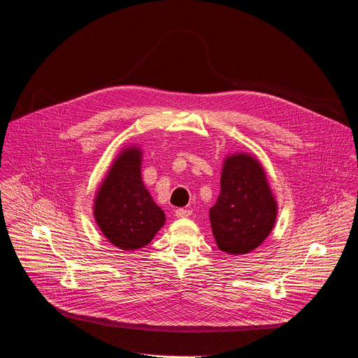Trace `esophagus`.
I'll return each mask as SVG.
<instances>
[{"mask_svg":"<svg viewBox=\"0 0 358 358\" xmlns=\"http://www.w3.org/2000/svg\"><path fill=\"white\" fill-rule=\"evenodd\" d=\"M191 215V210L189 209H184V208H178L176 210V216L177 217H188Z\"/></svg>","mask_w":358,"mask_h":358,"instance_id":"1","label":"esophagus"}]
</instances>
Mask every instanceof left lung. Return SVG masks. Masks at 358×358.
Returning a JSON list of instances; mask_svg holds the SVG:
<instances>
[{
	"label": "left lung",
	"mask_w": 358,
	"mask_h": 358,
	"mask_svg": "<svg viewBox=\"0 0 358 358\" xmlns=\"http://www.w3.org/2000/svg\"><path fill=\"white\" fill-rule=\"evenodd\" d=\"M277 209L259 160L248 153L227 156L222 167L220 194L209 209L219 250L239 256L257 249L274 227Z\"/></svg>",
	"instance_id": "8db88e82"
}]
</instances>
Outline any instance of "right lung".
Segmentation results:
<instances>
[{
    "label": "right lung",
    "instance_id": "right-lung-1",
    "mask_svg": "<svg viewBox=\"0 0 358 358\" xmlns=\"http://www.w3.org/2000/svg\"><path fill=\"white\" fill-rule=\"evenodd\" d=\"M142 150L124 149L94 199V217L108 242L134 252L152 242L166 222V215L146 189L142 176Z\"/></svg>",
    "mask_w": 358,
    "mask_h": 358
}]
</instances>
